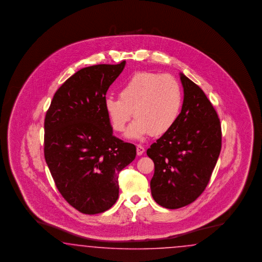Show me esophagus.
<instances>
[{
  "label": "esophagus",
  "mask_w": 262,
  "mask_h": 262,
  "mask_svg": "<svg viewBox=\"0 0 262 262\" xmlns=\"http://www.w3.org/2000/svg\"><path fill=\"white\" fill-rule=\"evenodd\" d=\"M145 151V149H144V147H143L142 145H137L136 146V152H137V155L138 156H141L143 152Z\"/></svg>",
  "instance_id": "esophagus-1"
}]
</instances>
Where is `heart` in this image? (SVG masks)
Instances as JSON below:
<instances>
[{"label": "heart", "instance_id": "b5f03b06", "mask_svg": "<svg viewBox=\"0 0 262 262\" xmlns=\"http://www.w3.org/2000/svg\"><path fill=\"white\" fill-rule=\"evenodd\" d=\"M182 103L181 84L172 75L140 72L121 85L119 99L105 98L104 111L117 133L125 132L134 111L136 118L127 135L140 138L168 132L179 117Z\"/></svg>", "mask_w": 262, "mask_h": 262}]
</instances>
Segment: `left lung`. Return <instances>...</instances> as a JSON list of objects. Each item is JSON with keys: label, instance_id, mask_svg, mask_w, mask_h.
I'll return each instance as SVG.
<instances>
[{"label": "left lung", "instance_id": "left-lung-1", "mask_svg": "<svg viewBox=\"0 0 262 262\" xmlns=\"http://www.w3.org/2000/svg\"><path fill=\"white\" fill-rule=\"evenodd\" d=\"M183 107L173 127L152 143L151 196L176 209L193 203L206 189L222 146L220 119L204 91L181 74Z\"/></svg>", "mask_w": 262, "mask_h": 262}]
</instances>
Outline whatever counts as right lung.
Returning <instances> with one entry per match:
<instances>
[{
	"label": "right lung",
	"mask_w": 262,
	"mask_h": 262,
	"mask_svg": "<svg viewBox=\"0 0 262 262\" xmlns=\"http://www.w3.org/2000/svg\"><path fill=\"white\" fill-rule=\"evenodd\" d=\"M126 61L80 69L56 90L44 122V157L66 202L84 214L110 209L119 196V173L136 156L112 135L104 111L108 88Z\"/></svg>",
	"instance_id": "add662e5"
}]
</instances>
